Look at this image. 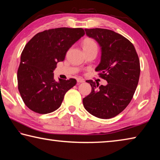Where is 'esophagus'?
Listing matches in <instances>:
<instances>
[{"label": "esophagus", "instance_id": "1", "mask_svg": "<svg viewBox=\"0 0 160 160\" xmlns=\"http://www.w3.org/2000/svg\"><path fill=\"white\" fill-rule=\"evenodd\" d=\"M77 82H85V80L83 79V78H78L77 79Z\"/></svg>", "mask_w": 160, "mask_h": 160}]
</instances>
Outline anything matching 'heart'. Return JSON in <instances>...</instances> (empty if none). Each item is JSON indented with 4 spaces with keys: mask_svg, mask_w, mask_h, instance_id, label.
<instances>
[{
    "mask_svg": "<svg viewBox=\"0 0 160 160\" xmlns=\"http://www.w3.org/2000/svg\"><path fill=\"white\" fill-rule=\"evenodd\" d=\"M82 47L85 51L93 49V48H98L97 43L94 42L93 39H89V38H87V39H84V41L82 42Z\"/></svg>",
    "mask_w": 160,
    "mask_h": 160,
    "instance_id": "obj_1",
    "label": "heart"
}]
</instances>
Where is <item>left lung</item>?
<instances>
[{"label":"left lung","instance_id":"1","mask_svg":"<svg viewBox=\"0 0 160 160\" xmlns=\"http://www.w3.org/2000/svg\"><path fill=\"white\" fill-rule=\"evenodd\" d=\"M85 30L101 47V62L95 70L108 84L99 86L87 80L92 91L82 100L84 107L97 118H113L126 109L133 97L140 72L138 56L133 44L115 32L101 28Z\"/></svg>","mask_w":160,"mask_h":160}]
</instances>
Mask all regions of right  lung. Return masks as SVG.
<instances>
[{"mask_svg": "<svg viewBox=\"0 0 160 160\" xmlns=\"http://www.w3.org/2000/svg\"><path fill=\"white\" fill-rule=\"evenodd\" d=\"M85 34L82 28L51 29L37 33L25 45L18 70V83L22 99L29 109L45 114L60 107L65 94L77 81L70 78L56 82L53 71Z\"/></svg>", "mask_w": 160, "mask_h": 160, "instance_id": "1", "label": "right lung"}]
</instances>
